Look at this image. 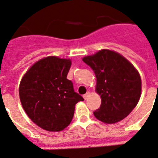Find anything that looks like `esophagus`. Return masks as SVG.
I'll use <instances>...</instances> for the list:
<instances>
[{
  "mask_svg": "<svg viewBox=\"0 0 158 158\" xmlns=\"http://www.w3.org/2000/svg\"><path fill=\"white\" fill-rule=\"evenodd\" d=\"M89 95H90V92H88L86 94H85V95H83V98L85 99V100H86V99H88V98H89Z\"/></svg>",
  "mask_w": 158,
  "mask_h": 158,
  "instance_id": "obj_1",
  "label": "esophagus"
}]
</instances>
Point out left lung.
<instances>
[{
	"instance_id": "obj_1",
	"label": "left lung",
	"mask_w": 158,
	"mask_h": 158,
	"mask_svg": "<svg viewBox=\"0 0 158 158\" xmlns=\"http://www.w3.org/2000/svg\"><path fill=\"white\" fill-rule=\"evenodd\" d=\"M95 74V90L101 97L100 107L94 116L106 124L126 118L141 95V77L132 64L119 53L102 49L82 59Z\"/></svg>"
}]
</instances>
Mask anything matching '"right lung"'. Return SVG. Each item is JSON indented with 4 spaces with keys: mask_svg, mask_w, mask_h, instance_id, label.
<instances>
[{
    "mask_svg": "<svg viewBox=\"0 0 158 158\" xmlns=\"http://www.w3.org/2000/svg\"><path fill=\"white\" fill-rule=\"evenodd\" d=\"M70 59L48 56L34 63L19 89L23 109L32 121L49 131H59L71 122L75 105L83 97L68 80Z\"/></svg>",
    "mask_w": 158,
    "mask_h": 158,
    "instance_id": "obj_1",
    "label": "right lung"
}]
</instances>
